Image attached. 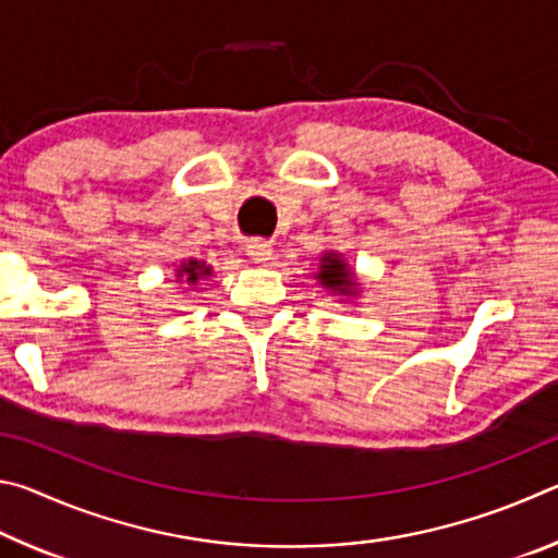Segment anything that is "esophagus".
<instances>
[{
	"label": "esophagus",
	"instance_id": "34e87169",
	"mask_svg": "<svg viewBox=\"0 0 558 558\" xmlns=\"http://www.w3.org/2000/svg\"><path fill=\"white\" fill-rule=\"evenodd\" d=\"M245 251H248V256L256 263H266L272 256V248L266 239H251L245 243Z\"/></svg>",
	"mask_w": 558,
	"mask_h": 558
}]
</instances>
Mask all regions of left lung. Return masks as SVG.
Returning a JSON list of instances; mask_svg holds the SVG:
<instances>
[{
  "mask_svg": "<svg viewBox=\"0 0 558 558\" xmlns=\"http://www.w3.org/2000/svg\"><path fill=\"white\" fill-rule=\"evenodd\" d=\"M317 278L323 280V286L329 290L349 292L354 288L352 272H349L344 263L339 260V256H332V253H327V256L323 258V270L317 272Z\"/></svg>",
  "mask_w": 558,
  "mask_h": 558,
  "instance_id": "1",
  "label": "left lung"
}]
</instances>
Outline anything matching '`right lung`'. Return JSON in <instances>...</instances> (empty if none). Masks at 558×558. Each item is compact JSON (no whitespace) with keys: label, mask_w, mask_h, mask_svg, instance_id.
<instances>
[{"label":"right lung","mask_w":558,"mask_h":558,"mask_svg":"<svg viewBox=\"0 0 558 558\" xmlns=\"http://www.w3.org/2000/svg\"><path fill=\"white\" fill-rule=\"evenodd\" d=\"M209 272H211V268L204 266V263H199V260H189L186 266H182V270H179L177 278H182V280H186V282H196L199 278L209 276Z\"/></svg>","instance_id":"add662e5"}]
</instances>
